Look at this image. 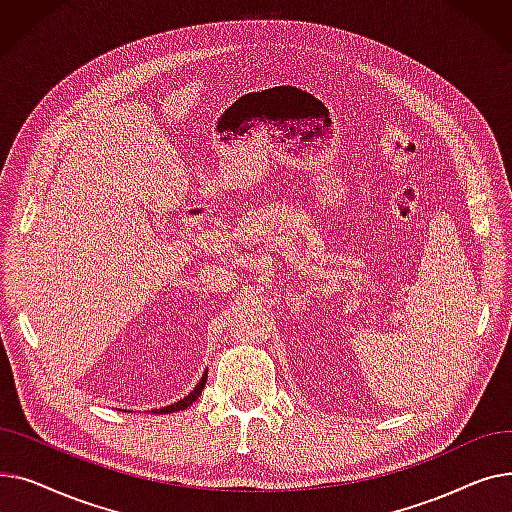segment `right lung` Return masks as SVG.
<instances>
[{"instance_id":"right-lung-1","label":"right lung","mask_w":512,"mask_h":512,"mask_svg":"<svg viewBox=\"0 0 512 512\" xmlns=\"http://www.w3.org/2000/svg\"><path fill=\"white\" fill-rule=\"evenodd\" d=\"M205 382H207V373H203V378L199 380V384L195 386V390L188 394V396H184V398H180L178 402H174V405H168V407H161V409H153L155 413H159V415H166V413H174V411H182V409H186V407H191L193 402L199 398V394L203 392V388H205Z\"/></svg>"}]
</instances>
